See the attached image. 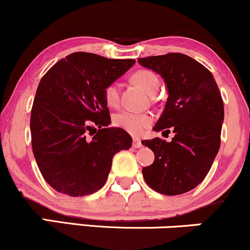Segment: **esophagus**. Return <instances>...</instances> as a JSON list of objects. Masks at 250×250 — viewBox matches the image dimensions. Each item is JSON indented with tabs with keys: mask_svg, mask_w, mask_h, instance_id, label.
Returning a JSON list of instances; mask_svg holds the SVG:
<instances>
[{
	"mask_svg": "<svg viewBox=\"0 0 250 250\" xmlns=\"http://www.w3.org/2000/svg\"><path fill=\"white\" fill-rule=\"evenodd\" d=\"M133 147L134 148H141L142 147L141 140L137 139V137H134V139H133Z\"/></svg>",
	"mask_w": 250,
	"mask_h": 250,
	"instance_id": "esophagus-1",
	"label": "esophagus"
}]
</instances>
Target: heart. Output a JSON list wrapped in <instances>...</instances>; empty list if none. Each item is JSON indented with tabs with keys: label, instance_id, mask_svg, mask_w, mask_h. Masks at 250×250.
Listing matches in <instances>:
<instances>
[{
	"label": "heart",
	"instance_id": "1",
	"mask_svg": "<svg viewBox=\"0 0 250 250\" xmlns=\"http://www.w3.org/2000/svg\"><path fill=\"white\" fill-rule=\"evenodd\" d=\"M131 79L148 94H154L160 87L159 77L151 70L141 69L135 71ZM103 95H104V100L108 105L116 107L120 101L119 83L111 82L105 85L104 90H103ZM153 121L154 117L149 113L121 110L114 115V125L133 135H141L146 129L150 127Z\"/></svg>",
	"mask_w": 250,
	"mask_h": 250
}]
</instances>
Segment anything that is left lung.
I'll return each mask as SVG.
<instances>
[{
    "instance_id": "left-lung-1",
    "label": "left lung",
    "mask_w": 250,
    "mask_h": 250,
    "mask_svg": "<svg viewBox=\"0 0 250 250\" xmlns=\"http://www.w3.org/2000/svg\"><path fill=\"white\" fill-rule=\"evenodd\" d=\"M160 74L168 88L166 108L155 131L175 134L170 142L160 137L142 141L154 151L153 165L142 169L151 189L180 195L200 185L220 149L225 117L223 101L213 74L185 54L169 53L137 60Z\"/></svg>"
}]
</instances>
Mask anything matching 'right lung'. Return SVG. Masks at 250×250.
Instances as JSON below:
<instances>
[{
  "instance_id": "right-lung-1",
  "label": "right lung",
  "mask_w": 250,
  "mask_h": 250,
  "mask_svg": "<svg viewBox=\"0 0 250 250\" xmlns=\"http://www.w3.org/2000/svg\"><path fill=\"white\" fill-rule=\"evenodd\" d=\"M134 63L77 51L40 81L31 107V147L43 179L59 193H95L108 179L114 155L131 147L127 131L108 128L103 90Z\"/></svg>"
}]
</instances>
